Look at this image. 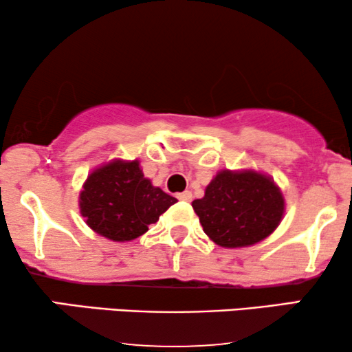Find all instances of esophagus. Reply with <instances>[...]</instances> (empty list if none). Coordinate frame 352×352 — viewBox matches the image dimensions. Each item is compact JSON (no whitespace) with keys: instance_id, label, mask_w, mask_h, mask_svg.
Wrapping results in <instances>:
<instances>
[{"instance_id":"1","label":"esophagus","mask_w":352,"mask_h":352,"mask_svg":"<svg viewBox=\"0 0 352 352\" xmlns=\"http://www.w3.org/2000/svg\"><path fill=\"white\" fill-rule=\"evenodd\" d=\"M177 199L184 200V201H190V200H192V192H190V190L181 192V194H177Z\"/></svg>"}]
</instances>
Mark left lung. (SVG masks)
I'll return each mask as SVG.
<instances>
[{
    "instance_id": "8db88e82",
    "label": "left lung",
    "mask_w": 352,
    "mask_h": 352,
    "mask_svg": "<svg viewBox=\"0 0 352 352\" xmlns=\"http://www.w3.org/2000/svg\"><path fill=\"white\" fill-rule=\"evenodd\" d=\"M192 206L204 232L216 245L242 248L261 242L278 228L285 199L266 173L221 170Z\"/></svg>"
}]
</instances>
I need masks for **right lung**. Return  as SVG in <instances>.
I'll use <instances>...</instances> for the list:
<instances>
[{"label": "right lung", "instance_id": "1", "mask_svg": "<svg viewBox=\"0 0 352 352\" xmlns=\"http://www.w3.org/2000/svg\"><path fill=\"white\" fill-rule=\"evenodd\" d=\"M176 201L144 176L139 160L122 158L94 168L78 197L85 223L113 242H129L146 234Z\"/></svg>", "mask_w": 352, "mask_h": 352}]
</instances>
